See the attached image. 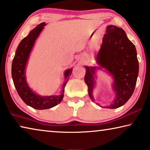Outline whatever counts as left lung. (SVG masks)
<instances>
[{
	"mask_svg": "<svg viewBox=\"0 0 150 150\" xmlns=\"http://www.w3.org/2000/svg\"><path fill=\"white\" fill-rule=\"evenodd\" d=\"M97 63L100 68H105L114 78L113 89L116 92L114 103L105 108H117L128 101L136 86L138 76L139 64L136 47L127 38L123 29L114 25L107 26L101 48L98 52ZM85 83L89 96L93 102L96 67L85 66Z\"/></svg>",
	"mask_w": 150,
	"mask_h": 150,
	"instance_id": "obj_1",
	"label": "left lung"
}]
</instances>
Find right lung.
<instances>
[{
  "label": "right lung",
  "mask_w": 150,
  "mask_h": 150,
  "mask_svg": "<svg viewBox=\"0 0 150 150\" xmlns=\"http://www.w3.org/2000/svg\"><path fill=\"white\" fill-rule=\"evenodd\" d=\"M45 25L46 23H45L40 24L31 30L26 37L21 40L16 49L12 64V77L17 92L26 104L37 110L51 108L62 101L64 87L67 82L66 80L63 84L62 94L60 96H40L35 94L29 88L26 81L25 68L29 54L33 47L34 42ZM72 71V68L66 70L64 72L65 79L68 80V78H69Z\"/></svg>",
  "instance_id": "obj_1"
}]
</instances>
